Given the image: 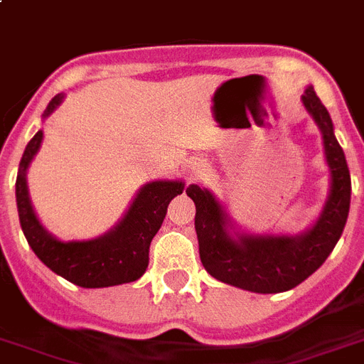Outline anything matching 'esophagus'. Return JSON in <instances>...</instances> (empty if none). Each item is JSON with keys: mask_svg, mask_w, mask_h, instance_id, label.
<instances>
[{"mask_svg": "<svg viewBox=\"0 0 364 364\" xmlns=\"http://www.w3.org/2000/svg\"><path fill=\"white\" fill-rule=\"evenodd\" d=\"M208 166L205 161H200V159H196L194 163L191 164V168H188V173H191V179H200L203 178L205 173H207Z\"/></svg>", "mask_w": 364, "mask_h": 364, "instance_id": "34e87169", "label": "esophagus"}]
</instances>
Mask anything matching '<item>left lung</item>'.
I'll list each match as a JSON object with an SVG mask.
<instances>
[{
    "label": "left lung",
    "instance_id": "left-lung-1",
    "mask_svg": "<svg viewBox=\"0 0 364 364\" xmlns=\"http://www.w3.org/2000/svg\"><path fill=\"white\" fill-rule=\"evenodd\" d=\"M317 124L330 170V188L317 220L299 235L247 232L235 223L213 191L188 185L196 205L200 258L210 277L252 293H282L304 282L321 267L339 242L348 220L352 181L346 157L333 134V122L314 86L300 97Z\"/></svg>",
    "mask_w": 364,
    "mask_h": 364
}]
</instances>
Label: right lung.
I'll use <instances>...</instances> for the list:
<instances>
[{
  "label": "right lung",
  "instance_id": "1",
  "mask_svg": "<svg viewBox=\"0 0 364 364\" xmlns=\"http://www.w3.org/2000/svg\"><path fill=\"white\" fill-rule=\"evenodd\" d=\"M65 99L56 95L43 112V119ZM43 141V129L25 146L16 178V205L21 230L31 249L53 273L80 287H109L135 282L148 267L151 238L161 229L170 201L185 191L181 179H156L144 183L124 216L112 229L91 240H60L43 227L31 203L27 170Z\"/></svg>",
  "mask_w": 364,
  "mask_h": 364
}]
</instances>
